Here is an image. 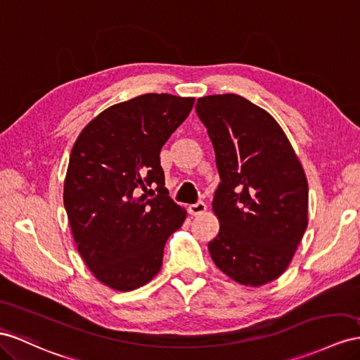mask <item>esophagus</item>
I'll use <instances>...</instances> for the list:
<instances>
[{
  "instance_id": "34e87169",
  "label": "esophagus",
  "mask_w": 360,
  "mask_h": 360,
  "mask_svg": "<svg viewBox=\"0 0 360 360\" xmlns=\"http://www.w3.org/2000/svg\"><path fill=\"white\" fill-rule=\"evenodd\" d=\"M188 210H189L191 215H193V217L201 215V213L206 212V204H204L202 201H198L195 204H191V206L188 207Z\"/></svg>"
}]
</instances>
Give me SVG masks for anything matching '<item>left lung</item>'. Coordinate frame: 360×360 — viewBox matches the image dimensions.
Instances as JSON below:
<instances>
[{"instance_id": "left-lung-1", "label": "left lung", "mask_w": 360, "mask_h": 360, "mask_svg": "<svg viewBox=\"0 0 360 360\" xmlns=\"http://www.w3.org/2000/svg\"><path fill=\"white\" fill-rule=\"evenodd\" d=\"M195 110L221 179L212 260L240 285H266L285 273L307 227L304 169L277 121L244 96H202Z\"/></svg>"}]
</instances>
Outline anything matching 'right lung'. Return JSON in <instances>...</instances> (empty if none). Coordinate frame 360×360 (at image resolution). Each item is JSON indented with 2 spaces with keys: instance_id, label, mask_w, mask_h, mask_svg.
Here are the masks:
<instances>
[{
  "instance_id": "obj_1",
  "label": "right lung",
  "mask_w": 360,
  "mask_h": 360,
  "mask_svg": "<svg viewBox=\"0 0 360 360\" xmlns=\"http://www.w3.org/2000/svg\"><path fill=\"white\" fill-rule=\"evenodd\" d=\"M193 101L139 95L101 112L74 143L63 204L77 250L105 286L147 285L162 268L167 239L186 218L165 188L160 150Z\"/></svg>"
}]
</instances>
